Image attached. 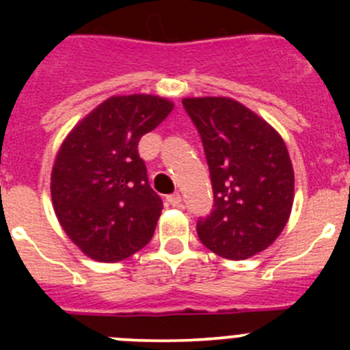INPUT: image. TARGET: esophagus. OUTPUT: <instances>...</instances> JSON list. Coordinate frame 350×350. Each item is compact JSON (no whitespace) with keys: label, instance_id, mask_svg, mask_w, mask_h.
<instances>
[{"label":"esophagus","instance_id":"esophagus-1","mask_svg":"<svg viewBox=\"0 0 350 350\" xmlns=\"http://www.w3.org/2000/svg\"><path fill=\"white\" fill-rule=\"evenodd\" d=\"M165 200H167V203L171 204V206H181V195H179V193L167 195L165 196Z\"/></svg>","mask_w":350,"mask_h":350}]
</instances>
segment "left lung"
<instances>
[{"mask_svg": "<svg viewBox=\"0 0 350 350\" xmlns=\"http://www.w3.org/2000/svg\"><path fill=\"white\" fill-rule=\"evenodd\" d=\"M203 144L213 210L196 224L201 243L232 260L267 249L293 206L295 174L280 133L230 98H186Z\"/></svg>", "mask_w": 350, "mask_h": 350, "instance_id": "obj_1", "label": "left lung"}]
</instances>
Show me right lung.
<instances>
[{"label":"right lung","instance_id":"obj_1","mask_svg":"<svg viewBox=\"0 0 350 350\" xmlns=\"http://www.w3.org/2000/svg\"><path fill=\"white\" fill-rule=\"evenodd\" d=\"M172 107L150 94L113 96L62 144L52 203L66 234L91 259L118 262L152 239L162 200L150 188L139 142Z\"/></svg>","mask_w":350,"mask_h":350}]
</instances>
